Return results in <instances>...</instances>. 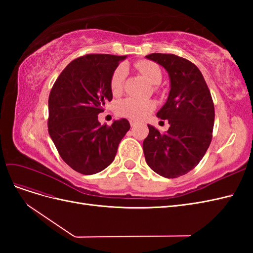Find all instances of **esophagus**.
<instances>
[{"instance_id":"34e87169","label":"esophagus","mask_w":253,"mask_h":253,"mask_svg":"<svg viewBox=\"0 0 253 253\" xmlns=\"http://www.w3.org/2000/svg\"><path fill=\"white\" fill-rule=\"evenodd\" d=\"M129 124H131V126H132V127H135V126H137V122H136V121H134V120H131V121H129Z\"/></svg>"}]
</instances>
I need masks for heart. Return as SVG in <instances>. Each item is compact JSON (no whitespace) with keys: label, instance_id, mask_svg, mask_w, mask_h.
Returning a JSON list of instances; mask_svg holds the SVG:
<instances>
[{"label":"heart","instance_id":"obj_1","mask_svg":"<svg viewBox=\"0 0 253 253\" xmlns=\"http://www.w3.org/2000/svg\"><path fill=\"white\" fill-rule=\"evenodd\" d=\"M135 68L143 75L152 84H159L163 79V73L158 64L153 61L141 60L135 63ZM126 76V70L124 65H119L114 70L110 80V87L112 94L117 96L124 89V83ZM158 85H154L157 89ZM155 102L150 99H136L127 97L122 99L116 104V112L119 116L126 117L133 120H141L155 110Z\"/></svg>","mask_w":253,"mask_h":253}]
</instances>
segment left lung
Segmentation results:
<instances>
[{
  "mask_svg": "<svg viewBox=\"0 0 253 253\" xmlns=\"http://www.w3.org/2000/svg\"><path fill=\"white\" fill-rule=\"evenodd\" d=\"M145 57L164 66L171 81L169 97L157 113L170 127L160 134L148 125L142 144L145 162L157 174L176 178L194 169L209 148L215 116L213 100L201 71L191 61L173 53Z\"/></svg>",
  "mask_w": 253,
  "mask_h": 253,
  "instance_id": "obj_1",
  "label": "left lung"
}]
</instances>
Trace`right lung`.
Here are the masks:
<instances>
[{
    "instance_id": "1",
    "label": "right lung",
    "mask_w": 253,
    "mask_h": 253,
    "mask_svg": "<svg viewBox=\"0 0 253 253\" xmlns=\"http://www.w3.org/2000/svg\"><path fill=\"white\" fill-rule=\"evenodd\" d=\"M126 56L89 53L75 59L57 78L48 98V133L73 170L96 174L110 166L131 127L122 118L101 126L98 114L113 99L110 80Z\"/></svg>"
}]
</instances>
